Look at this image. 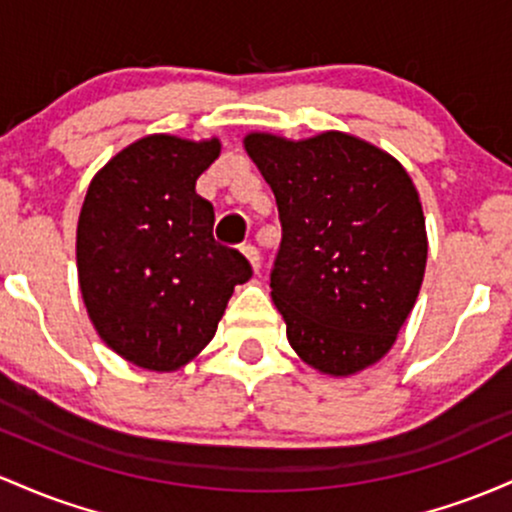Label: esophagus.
Returning <instances> with one entry per match:
<instances>
[{"label": "esophagus", "instance_id": "obj_1", "mask_svg": "<svg viewBox=\"0 0 512 512\" xmlns=\"http://www.w3.org/2000/svg\"><path fill=\"white\" fill-rule=\"evenodd\" d=\"M241 254H244L246 258H249L251 268H254V271L258 273V268H261V254H258V249H256V246H251V244L241 246Z\"/></svg>", "mask_w": 512, "mask_h": 512}]
</instances>
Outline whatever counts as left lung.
Here are the masks:
<instances>
[{
	"label": "left lung",
	"mask_w": 512,
	"mask_h": 512,
	"mask_svg": "<svg viewBox=\"0 0 512 512\" xmlns=\"http://www.w3.org/2000/svg\"><path fill=\"white\" fill-rule=\"evenodd\" d=\"M244 145L278 203L271 297L290 346L336 377L377 363L426 273V220L409 174L346 132L300 142L254 132Z\"/></svg>",
	"instance_id": "8db88e82"
}]
</instances>
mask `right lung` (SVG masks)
Here are the masks:
<instances>
[{"label":"right lung","mask_w":512,"mask_h":512,"mask_svg":"<svg viewBox=\"0 0 512 512\" xmlns=\"http://www.w3.org/2000/svg\"><path fill=\"white\" fill-rule=\"evenodd\" d=\"M220 142L149 135L91 181L77 227L79 287L108 348L169 372L215 336L234 285L251 278L239 251L212 237L215 210L195 181Z\"/></svg>","instance_id":"add662e5"}]
</instances>
